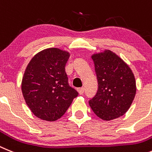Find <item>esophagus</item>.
Wrapping results in <instances>:
<instances>
[{
    "instance_id": "obj_1",
    "label": "esophagus",
    "mask_w": 152,
    "mask_h": 152,
    "mask_svg": "<svg viewBox=\"0 0 152 152\" xmlns=\"http://www.w3.org/2000/svg\"><path fill=\"white\" fill-rule=\"evenodd\" d=\"M77 91L80 95H83L84 93V88H83V87L82 88H78Z\"/></svg>"
}]
</instances>
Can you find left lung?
Masks as SVG:
<instances>
[{
	"mask_svg": "<svg viewBox=\"0 0 152 152\" xmlns=\"http://www.w3.org/2000/svg\"><path fill=\"white\" fill-rule=\"evenodd\" d=\"M98 91L89 104L93 113L104 121L125 114L136 93L134 73L122 58L109 50L93 53Z\"/></svg>",
	"mask_w": 152,
	"mask_h": 152,
	"instance_id": "8db88e82",
	"label": "left lung"
}]
</instances>
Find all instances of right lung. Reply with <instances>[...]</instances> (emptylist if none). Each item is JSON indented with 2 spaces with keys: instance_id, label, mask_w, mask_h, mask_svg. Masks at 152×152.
Masks as SVG:
<instances>
[{
  "instance_id": "1",
  "label": "right lung",
  "mask_w": 152,
  "mask_h": 152,
  "mask_svg": "<svg viewBox=\"0 0 152 152\" xmlns=\"http://www.w3.org/2000/svg\"><path fill=\"white\" fill-rule=\"evenodd\" d=\"M70 56L68 51L47 48L37 53L25 69L21 90L33 114L44 121L61 118L78 96L69 86L65 66Z\"/></svg>"
}]
</instances>
